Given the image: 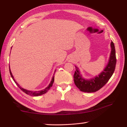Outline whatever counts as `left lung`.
Here are the masks:
<instances>
[{
  "instance_id": "obj_1",
  "label": "left lung",
  "mask_w": 127,
  "mask_h": 127,
  "mask_svg": "<svg viewBox=\"0 0 127 127\" xmlns=\"http://www.w3.org/2000/svg\"><path fill=\"white\" fill-rule=\"evenodd\" d=\"M111 53L109 62L106 68L104 69L98 76L92 79H86L82 78L78 68L76 69L74 74V82L76 86L79 90L85 92H94L99 90L108 82L112 76L115 70L116 62L115 49L114 44L113 41L111 42Z\"/></svg>"
}]
</instances>
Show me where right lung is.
<instances>
[{
	"instance_id": "add662e5",
	"label": "right lung",
	"mask_w": 127,
	"mask_h": 127,
	"mask_svg": "<svg viewBox=\"0 0 127 127\" xmlns=\"http://www.w3.org/2000/svg\"><path fill=\"white\" fill-rule=\"evenodd\" d=\"M12 49V48H11ZM9 72H10V76H11L12 79H13V81H14V82L16 83V84L17 85V86H18L20 89L22 90V91L23 92H24L25 93H26L27 95H30V96H40V95H43L44 94L46 93L47 92H48L49 90L50 89V88L52 87L53 86V84L54 83V76L52 78V79H51V81L50 82V84L49 85V86L48 87H47L46 88H45V89L42 90H40V91H29V90H27L26 89H23V88L21 87L20 85H19L18 83H17V82L15 81V79L14 78L13 76V75L12 74V72L11 71H10V66H9Z\"/></svg>"
}]
</instances>
